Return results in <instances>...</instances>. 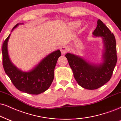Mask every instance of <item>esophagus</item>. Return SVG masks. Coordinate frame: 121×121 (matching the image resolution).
Instances as JSON below:
<instances>
[{
	"mask_svg": "<svg viewBox=\"0 0 121 121\" xmlns=\"http://www.w3.org/2000/svg\"><path fill=\"white\" fill-rule=\"evenodd\" d=\"M68 51V48L67 47H66V46L63 45L60 48V52L62 54H65Z\"/></svg>",
	"mask_w": 121,
	"mask_h": 121,
	"instance_id": "obj_1",
	"label": "esophagus"
}]
</instances>
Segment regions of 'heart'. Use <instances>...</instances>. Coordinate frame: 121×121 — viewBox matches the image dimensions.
Segmentation results:
<instances>
[{
	"instance_id": "b5f03b06",
	"label": "heart",
	"mask_w": 121,
	"mask_h": 121,
	"mask_svg": "<svg viewBox=\"0 0 121 121\" xmlns=\"http://www.w3.org/2000/svg\"><path fill=\"white\" fill-rule=\"evenodd\" d=\"M69 25L71 27L73 28V29H75V28H76L78 27V26L79 25V23L78 22H72V23H70Z\"/></svg>"
}]
</instances>
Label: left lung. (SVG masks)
<instances>
[{"mask_svg":"<svg viewBox=\"0 0 121 121\" xmlns=\"http://www.w3.org/2000/svg\"><path fill=\"white\" fill-rule=\"evenodd\" d=\"M97 24L92 35L102 37L103 41L102 62L92 63L73 54H65L76 81L88 90L98 89L109 81L117 61L115 37L102 21L98 19Z\"/></svg>","mask_w":121,"mask_h":121,"instance_id":"1","label":"left lung"}]
</instances>
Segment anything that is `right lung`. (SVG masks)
Here are the masks:
<instances>
[{"label":"right lung","mask_w":121,"mask_h":121,"mask_svg":"<svg viewBox=\"0 0 121 121\" xmlns=\"http://www.w3.org/2000/svg\"><path fill=\"white\" fill-rule=\"evenodd\" d=\"M13 28L12 32L19 25ZM10 34L3 44V65L6 74L18 90L30 94L38 95L47 90L54 79V71L60 51L56 50L49 54L38 65L29 71H23L10 60L8 51V42Z\"/></svg>","instance_id":"obj_1"}]
</instances>
